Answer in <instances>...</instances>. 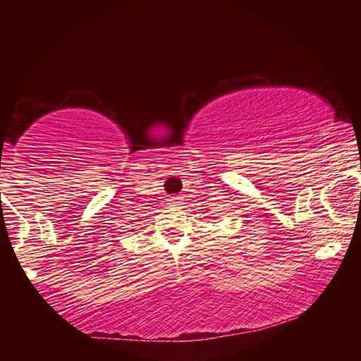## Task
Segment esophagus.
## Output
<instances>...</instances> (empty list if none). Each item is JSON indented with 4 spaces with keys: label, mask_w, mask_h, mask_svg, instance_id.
I'll list each match as a JSON object with an SVG mask.
<instances>
[{
    "label": "esophagus",
    "mask_w": 361,
    "mask_h": 361,
    "mask_svg": "<svg viewBox=\"0 0 361 361\" xmlns=\"http://www.w3.org/2000/svg\"><path fill=\"white\" fill-rule=\"evenodd\" d=\"M181 204V199L180 197H172L170 199V205L172 207H176V205H180Z\"/></svg>",
    "instance_id": "1"
}]
</instances>
